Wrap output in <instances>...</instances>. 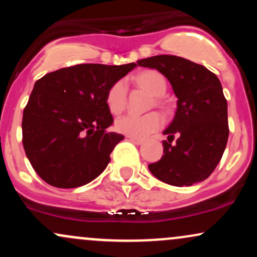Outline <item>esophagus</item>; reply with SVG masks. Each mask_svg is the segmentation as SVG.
<instances>
[{
	"label": "esophagus",
	"instance_id": "esophagus-1",
	"mask_svg": "<svg viewBox=\"0 0 257 257\" xmlns=\"http://www.w3.org/2000/svg\"><path fill=\"white\" fill-rule=\"evenodd\" d=\"M128 138V140L131 141V143L135 144V145H141V144L144 143V140H141V139H137V138H132V137H126Z\"/></svg>",
	"mask_w": 257,
	"mask_h": 257
}]
</instances>
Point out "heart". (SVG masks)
I'll list each match as a JSON object with an SVG mask.
<instances>
[{"label":"heart","instance_id":"heart-1","mask_svg":"<svg viewBox=\"0 0 257 257\" xmlns=\"http://www.w3.org/2000/svg\"><path fill=\"white\" fill-rule=\"evenodd\" d=\"M134 82L139 87L152 94L153 96L164 95L167 90V82L163 76L153 70H147L139 73L134 77ZM126 83L124 81H117L108 88L106 93V106L111 113L119 114L126 105ZM163 124V118L157 112L137 116V114H125L116 120V131L126 137L144 139L152 133L157 132Z\"/></svg>","mask_w":257,"mask_h":257}]
</instances>
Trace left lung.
I'll use <instances>...</instances> for the list:
<instances>
[{"mask_svg": "<svg viewBox=\"0 0 257 257\" xmlns=\"http://www.w3.org/2000/svg\"><path fill=\"white\" fill-rule=\"evenodd\" d=\"M166 76L178 98L175 117L163 132L162 158L149 164L161 181L173 186H191L209 178L219 164L227 140V100L217 76L203 65L175 55H156L138 61Z\"/></svg>", "mask_w": 257, "mask_h": 257, "instance_id": "obj_1", "label": "left lung"}]
</instances>
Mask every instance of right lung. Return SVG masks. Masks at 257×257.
<instances>
[{
	"label": "right lung",
	"mask_w": 257,
	"mask_h": 257,
	"mask_svg": "<svg viewBox=\"0 0 257 257\" xmlns=\"http://www.w3.org/2000/svg\"><path fill=\"white\" fill-rule=\"evenodd\" d=\"M137 64H79L44 75L23 113V145L41 179L59 188L83 186L105 170L124 137L113 123L106 93Z\"/></svg>",
	"instance_id": "obj_1"
}]
</instances>
